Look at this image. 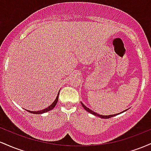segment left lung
Segmentation results:
<instances>
[{
    "label": "left lung",
    "instance_id": "left-lung-1",
    "mask_svg": "<svg viewBox=\"0 0 151 151\" xmlns=\"http://www.w3.org/2000/svg\"><path fill=\"white\" fill-rule=\"evenodd\" d=\"M81 105H82V106L84 107V109H85V110L86 111L89 112L90 114H93V115H95V116H97L100 117V118H101V119H109V118L113 117V116H116V115H118V114H120V113H119V114H113V115H109V116H102V115H100V114H96V112H93V111H91V109H89V108H87V107H86V106H84V104H83L82 103H81ZM126 111V110L124 111H123V112ZM123 112H121V113H123Z\"/></svg>",
    "mask_w": 151,
    "mask_h": 151
}]
</instances>
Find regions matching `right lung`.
<instances>
[{"label":"right lung","mask_w":151,"mask_h":151,"mask_svg":"<svg viewBox=\"0 0 151 151\" xmlns=\"http://www.w3.org/2000/svg\"><path fill=\"white\" fill-rule=\"evenodd\" d=\"M58 97H59V93H58V96H57V98H56V99L55 100V101H54L53 103L52 104L50 105L49 107H47V108H46V109H43V110H41V111H27H27H29V112H30V113H31V114H42V113H45V112H47V111H49L52 110V109H54V107H55V106H56L57 103H58Z\"/></svg>","instance_id":"1"}]
</instances>
